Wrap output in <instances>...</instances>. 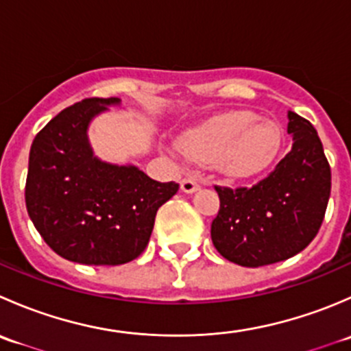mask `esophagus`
I'll use <instances>...</instances> for the list:
<instances>
[{"label": "esophagus", "instance_id": "obj_1", "mask_svg": "<svg viewBox=\"0 0 351 351\" xmlns=\"http://www.w3.org/2000/svg\"><path fill=\"white\" fill-rule=\"evenodd\" d=\"M200 189V183H198L197 178L193 176H186V178L182 180V190L185 193H193Z\"/></svg>", "mask_w": 351, "mask_h": 351}]
</instances>
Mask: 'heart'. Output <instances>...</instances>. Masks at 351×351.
Instances as JSON below:
<instances>
[{
	"label": "heart",
	"instance_id": "1",
	"mask_svg": "<svg viewBox=\"0 0 351 351\" xmlns=\"http://www.w3.org/2000/svg\"><path fill=\"white\" fill-rule=\"evenodd\" d=\"M284 134L271 120L253 112H228L207 120L182 137V149L200 165L217 162L231 176H253L280 153Z\"/></svg>",
	"mask_w": 351,
	"mask_h": 351
}]
</instances>
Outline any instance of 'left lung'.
Returning <instances> with one entry per match:
<instances>
[{"mask_svg": "<svg viewBox=\"0 0 351 351\" xmlns=\"http://www.w3.org/2000/svg\"><path fill=\"white\" fill-rule=\"evenodd\" d=\"M293 144L267 178L253 186H217L212 221L215 250L236 265L265 267L292 258L316 238L331 193V168L309 120L289 112Z\"/></svg>", "mask_w": 351, "mask_h": 351, "instance_id": "8db88e82", "label": "left lung"}]
</instances>
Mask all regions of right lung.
<instances>
[{
  "label": "right lung",
  "mask_w": 351,
  "mask_h": 351,
  "mask_svg": "<svg viewBox=\"0 0 351 351\" xmlns=\"http://www.w3.org/2000/svg\"><path fill=\"white\" fill-rule=\"evenodd\" d=\"M119 101L84 98L58 113L32 143L28 215L44 241L76 263L112 267L136 260L149 243L158 208L180 189L91 153L88 123Z\"/></svg>",
  "instance_id": "obj_1"
}]
</instances>
